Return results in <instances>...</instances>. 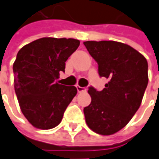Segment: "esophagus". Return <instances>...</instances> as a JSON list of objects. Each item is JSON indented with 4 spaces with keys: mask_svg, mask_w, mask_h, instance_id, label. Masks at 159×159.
Here are the masks:
<instances>
[{
    "mask_svg": "<svg viewBox=\"0 0 159 159\" xmlns=\"http://www.w3.org/2000/svg\"><path fill=\"white\" fill-rule=\"evenodd\" d=\"M76 89H77V91L81 93V92H84L86 89H85L84 87H81V86H76Z\"/></svg>",
    "mask_w": 159,
    "mask_h": 159,
    "instance_id": "obj_1",
    "label": "esophagus"
}]
</instances>
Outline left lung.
Returning a JSON list of instances; mask_svg holds the SVG:
<instances>
[{"mask_svg": "<svg viewBox=\"0 0 159 159\" xmlns=\"http://www.w3.org/2000/svg\"><path fill=\"white\" fill-rule=\"evenodd\" d=\"M98 65L99 76L109 82L103 90L89 87L90 104L84 108L88 127L109 135L123 129L138 110L148 85V62L133 47L112 40L85 41Z\"/></svg>", "mask_w": 159, "mask_h": 159, "instance_id": "left-lung-1", "label": "left lung"}]
</instances>
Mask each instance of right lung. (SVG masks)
<instances>
[{
	"instance_id": "right-lung-1",
	"label": "right lung",
	"mask_w": 159,
	"mask_h": 159,
	"mask_svg": "<svg viewBox=\"0 0 159 159\" xmlns=\"http://www.w3.org/2000/svg\"><path fill=\"white\" fill-rule=\"evenodd\" d=\"M74 39L42 38L25 45L13 64L15 91L21 111L33 127L51 129L61 121L77 90L55 83L78 48Z\"/></svg>"
}]
</instances>
